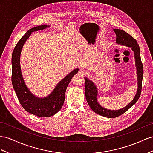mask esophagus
Here are the masks:
<instances>
[{
    "instance_id": "34e87169",
    "label": "esophagus",
    "mask_w": 153,
    "mask_h": 153,
    "mask_svg": "<svg viewBox=\"0 0 153 153\" xmlns=\"http://www.w3.org/2000/svg\"><path fill=\"white\" fill-rule=\"evenodd\" d=\"M87 72V70H86L85 68H80L79 70V74H81V75H84Z\"/></svg>"
}]
</instances>
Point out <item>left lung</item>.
<instances>
[{"label":"left lung","instance_id":"left-lung-1","mask_svg":"<svg viewBox=\"0 0 153 153\" xmlns=\"http://www.w3.org/2000/svg\"><path fill=\"white\" fill-rule=\"evenodd\" d=\"M114 32L116 35V42L117 44L130 47L134 52L135 66L136 68L137 76V85L138 89L134 98L127 105L118 110H110L107 109L98 103L97 101V96H98V90L96 85L92 80H90L88 77H85V96L88 105L92 110L96 114L104 117L113 118L123 114L124 112L128 110L133 105H134L138 100L142 91V83L143 75V65L140 57V46L135 39L133 38L128 33L125 31L120 29H114Z\"/></svg>","mask_w":153,"mask_h":153}]
</instances>
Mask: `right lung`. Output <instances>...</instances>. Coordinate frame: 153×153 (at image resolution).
Instances as JSON below:
<instances>
[{
    "mask_svg": "<svg viewBox=\"0 0 153 153\" xmlns=\"http://www.w3.org/2000/svg\"><path fill=\"white\" fill-rule=\"evenodd\" d=\"M50 26V25H42L27 31L15 46L11 57V81L19 102L25 111L30 114L41 117L52 116L61 110L65 101L66 90L72 77L79 70V68H75L70 72L59 82L52 92L45 97L35 96L27 87L22 77L20 59L22 47L32 32L42 30Z\"/></svg>",
    "mask_w": 153,
    "mask_h": 153,
    "instance_id": "obj_1",
    "label": "right lung"
}]
</instances>
